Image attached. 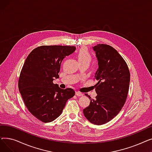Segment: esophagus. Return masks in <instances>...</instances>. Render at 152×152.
I'll return each mask as SVG.
<instances>
[{
	"instance_id": "34e87169",
	"label": "esophagus",
	"mask_w": 152,
	"mask_h": 152,
	"mask_svg": "<svg viewBox=\"0 0 152 152\" xmlns=\"http://www.w3.org/2000/svg\"><path fill=\"white\" fill-rule=\"evenodd\" d=\"M76 95L78 97H80V96H83V94L79 92H76Z\"/></svg>"
}]
</instances>
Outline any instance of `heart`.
<instances>
[{
    "instance_id": "b5f03b06",
    "label": "heart",
    "mask_w": 152,
    "mask_h": 152,
    "mask_svg": "<svg viewBox=\"0 0 152 152\" xmlns=\"http://www.w3.org/2000/svg\"><path fill=\"white\" fill-rule=\"evenodd\" d=\"M91 55L86 48H82L77 53V60L79 63H90Z\"/></svg>"
}]
</instances>
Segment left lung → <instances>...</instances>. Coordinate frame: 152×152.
Returning a JSON list of instances; mask_svg holds the SVG:
<instances>
[{
    "label": "left lung",
    "mask_w": 152,
    "mask_h": 152,
    "mask_svg": "<svg viewBox=\"0 0 152 152\" xmlns=\"http://www.w3.org/2000/svg\"><path fill=\"white\" fill-rule=\"evenodd\" d=\"M99 68L95 74L97 95L90 99L89 105L83 110L86 119L96 125L105 124L121 111L129 91L130 73L126 61L116 50L106 44L92 47Z\"/></svg>",
    "instance_id": "8db88e82"
}]
</instances>
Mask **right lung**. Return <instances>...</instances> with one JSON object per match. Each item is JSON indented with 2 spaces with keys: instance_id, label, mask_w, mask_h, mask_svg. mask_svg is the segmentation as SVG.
<instances>
[{
  "instance_id": "right-lung-1",
  "label": "right lung",
  "mask_w": 152,
  "mask_h": 152,
  "mask_svg": "<svg viewBox=\"0 0 152 152\" xmlns=\"http://www.w3.org/2000/svg\"><path fill=\"white\" fill-rule=\"evenodd\" d=\"M75 46L43 45L27 57L20 73L18 89L29 112L44 123H49L62 113L73 89H62L53 81L59 77L61 63L73 53Z\"/></svg>"
}]
</instances>
